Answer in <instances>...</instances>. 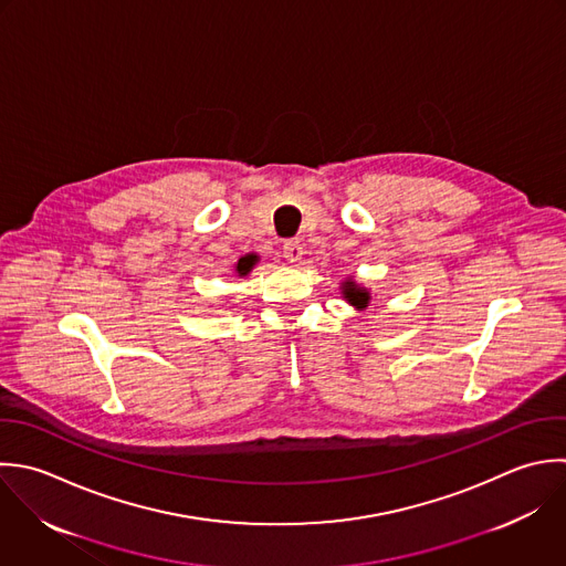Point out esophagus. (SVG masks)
<instances>
[{"label": "esophagus", "instance_id": "34e87169", "mask_svg": "<svg viewBox=\"0 0 566 566\" xmlns=\"http://www.w3.org/2000/svg\"><path fill=\"white\" fill-rule=\"evenodd\" d=\"M282 251H284V258L289 260V262H300L302 260V253H304V247L297 242V240H286L284 242V247H282Z\"/></svg>", "mask_w": 566, "mask_h": 566}]
</instances>
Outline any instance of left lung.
I'll use <instances>...</instances> for the list:
<instances>
[{
	"instance_id": "1",
	"label": "left lung",
	"mask_w": 566,
	"mask_h": 566,
	"mask_svg": "<svg viewBox=\"0 0 566 566\" xmlns=\"http://www.w3.org/2000/svg\"><path fill=\"white\" fill-rule=\"evenodd\" d=\"M344 297H346L353 306H357V308H366V306H368V300H370L364 289H357V286H355V282H346V284H344Z\"/></svg>"
}]
</instances>
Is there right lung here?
I'll use <instances>...</instances> for the list:
<instances>
[{
    "label": "right lung",
    "mask_w": 566,
    "mask_h": 566,
    "mask_svg": "<svg viewBox=\"0 0 566 566\" xmlns=\"http://www.w3.org/2000/svg\"><path fill=\"white\" fill-rule=\"evenodd\" d=\"M253 262H255V255H247V258H240V262H238V273L240 275H247L249 271H251V266H253Z\"/></svg>",
    "instance_id": "add662e5"
}]
</instances>
